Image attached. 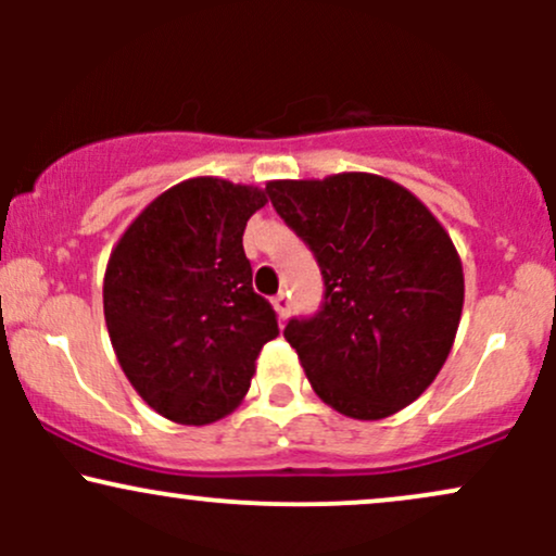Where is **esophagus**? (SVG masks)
<instances>
[{"instance_id":"esophagus-1","label":"esophagus","mask_w":556,"mask_h":556,"mask_svg":"<svg viewBox=\"0 0 556 556\" xmlns=\"http://www.w3.org/2000/svg\"><path fill=\"white\" fill-rule=\"evenodd\" d=\"M271 303H274V311H277L279 321H287V316H290V295H287V292H279Z\"/></svg>"}]
</instances>
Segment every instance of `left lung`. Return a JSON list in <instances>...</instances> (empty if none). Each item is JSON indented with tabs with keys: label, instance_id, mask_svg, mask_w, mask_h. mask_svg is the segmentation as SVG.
I'll return each instance as SVG.
<instances>
[{
	"label": "left lung",
	"instance_id": "8db88e82",
	"mask_svg": "<svg viewBox=\"0 0 556 556\" xmlns=\"http://www.w3.org/2000/svg\"><path fill=\"white\" fill-rule=\"evenodd\" d=\"M266 193L327 287L321 311L285 329L311 387L348 418L394 416L437 379L460 327L465 277L450 232L371 172L271 180Z\"/></svg>",
	"mask_w": 556,
	"mask_h": 556
}]
</instances>
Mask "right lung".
Instances as JSON below:
<instances>
[{"label":"right lung","instance_id":"obj_1","mask_svg":"<svg viewBox=\"0 0 556 556\" xmlns=\"http://www.w3.org/2000/svg\"><path fill=\"white\" fill-rule=\"evenodd\" d=\"M266 201L256 185L190 177L156 195L112 248L104 318L114 355L146 405L175 424L229 416L261 348L279 334L242 251Z\"/></svg>","mask_w":556,"mask_h":556}]
</instances>
